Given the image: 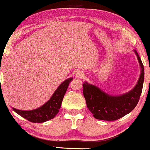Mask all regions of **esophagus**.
I'll return each mask as SVG.
<instances>
[{"label":"esophagus","mask_w":150,"mask_h":150,"mask_svg":"<svg viewBox=\"0 0 150 150\" xmlns=\"http://www.w3.org/2000/svg\"><path fill=\"white\" fill-rule=\"evenodd\" d=\"M76 75V77L79 79H83V78H85V73L82 71H77L76 73V75Z\"/></svg>","instance_id":"1"}]
</instances>
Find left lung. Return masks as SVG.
<instances>
[{"label": "left lung", "instance_id": "8db88e82", "mask_svg": "<svg viewBox=\"0 0 150 150\" xmlns=\"http://www.w3.org/2000/svg\"><path fill=\"white\" fill-rule=\"evenodd\" d=\"M141 68L140 78L133 89L120 96H111L87 82L83 83V95L87 108L97 119L116 120L131 112L140 99L144 78V66L135 50Z\"/></svg>", "mask_w": 150, "mask_h": 150}]
</instances>
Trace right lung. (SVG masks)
I'll return each instance as SVG.
<instances>
[{
    "instance_id": "1",
    "label": "right lung",
    "mask_w": 150,
    "mask_h": 150,
    "mask_svg": "<svg viewBox=\"0 0 150 150\" xmlns=\"http://www.w3.org/2000/svg\"><path fill=\"white\" fill-rule=\"evenodd\" d=\"M73 78L65 80L53 93L52 97L45 104L32 111H21L13 108L18 114L32 123H44L56 116L61 108L63 99Z\"/></svg>"
}]
</instances>
